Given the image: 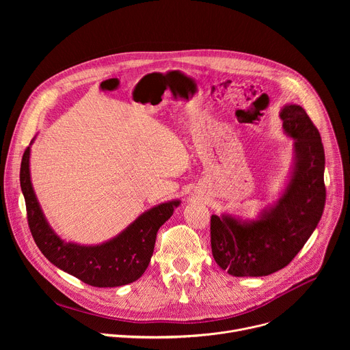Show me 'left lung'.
<instances>
[{
	"label": "left lung",
	"mask_w": 350,
	"mask_h": 350,
	"mask_svg": "<svg viewBox=\"0 0 350 350\" xmlns=\"http://www.w3.org/2000/svg\"><path fill=\"white\" fill-rule=\"evenodd\" d=\"M293 138L292 165L280 198L256 219L221 213L211 219L212 254L234 277H263L284 269L316 230L325 205V157L321 137L301 105L280 111Z\"/></svg>",
	"instance_id": "8db88e82"
}]
</instances>
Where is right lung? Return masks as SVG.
<instances>
[{"mask_svg":"<svg viewBox=\"0 0 350 350\" xmlns=\"http://www.w3.org/2000/svg\"><path fill=\"white\" fill-rule=\"evenodd\" d=\"M34 139L36 137L22 158L21 188L29 227L42 255L58 269L92 286L112 288L137 281L151 262L159 227L172 217L181 204L180 199H172L145 211L122 232L103 243L66 242L49 226L33 189L30 148Z\"/></svg>","mask_w":350,"mask_h":350,"instance_id":"1","label":"right lung"}]
</instances>
